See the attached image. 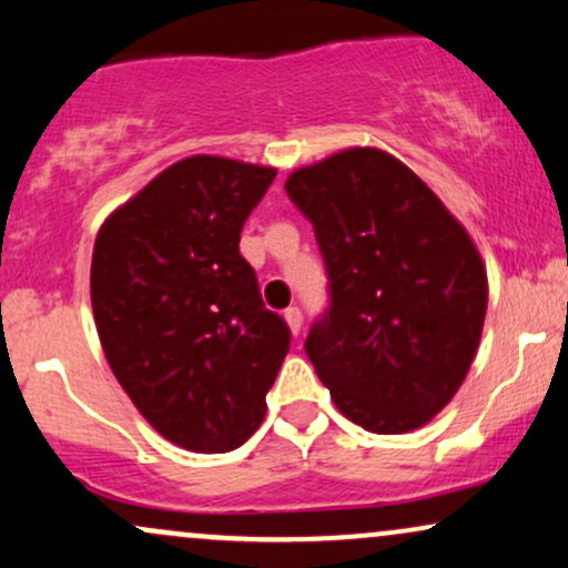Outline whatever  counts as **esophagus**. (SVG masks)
I'll return each mask as SVG.
<instances>
[{"label":"esophagus","mask_w":568,"mask_h":568,"mask_svg":"<svg viewBox=\"0 0 568 568\" xmlns=\"http://www.w3.org/2000/svg\"><path fill=\"white\" fill-rule=\"evenodd\" d=\"M283 317H285V323H288L293 336L302 334V323L304 321H302V310H298V306H288V310L283 312Z\"/></svg>","instance_id":"1"}]
</instances>
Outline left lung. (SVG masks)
I'll list each match as a JSON object with an SVG mask.
<instances>
[{"instance_id":"left-lung-1","label":"left lung","mask_w":568,"mask_h":568,"mask_svg":"<svg viewBox=\"0 0 568 568\" xmlns=\"http://www.w3.org/2000/svg\"><path fill=\"white\" fill-rule=\"evenodd\" d=\"M285 192L315 226L331 280L328 315L304 344L331 400L376 435L425 427L484 334L488 277L470 232L376 146L298 168Z\"/></svg>"}]
</instances>
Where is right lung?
Segmentation results:
<instances>
[{
	"label": "right lung",
	"mask_w": 568,
	"mask_h": 568,
	"mask_svg": "<svg viewBox=\"0 0 568 568\" xmlns=\"http://www.w3.org/2000/svg\"><path fill=\"white\" fill-rule=\"evenodd\" d=\"M275 175L192 154L98 230L90 302L103 355L143 419L186 452L243 446L288 355V325L240 256L245 219Z\"/></svg>",
	"instance_id": "1"
}]
</instances>
